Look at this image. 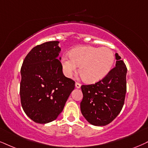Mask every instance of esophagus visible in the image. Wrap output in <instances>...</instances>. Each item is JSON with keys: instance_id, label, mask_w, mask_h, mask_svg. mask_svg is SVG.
Instances as JSON below:
<instances>
[{"instance_id": "1", "label": "esophagus", "mask_w": 148, "mask_h": 148, "mask_svg": "<svg viewBox=\"0 0 148 148\" xmlns=\"http://www.w3.org/2000/svg\"><path fill=\"white\" fill-rule=\"evenodd\" d=\"M75 87L77 88H79L81 87V84L79 82H75Z\"/></svg>"}]
</instances>
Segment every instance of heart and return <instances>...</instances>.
<instances>
[{"mask_svg": "<svg viewBox=\"0 0 148 148\" xmlns=\"http://www.w3.org/2000/svg\"><path fill=\"white\" fill-rule=\"evenodd\" d=\"M114 61V53L107 47H77L62 58L64 72L71 77L80 65V74L86 81L95 82L110 72Z\"/></svg>", "mask_w": 148, "mask_h": 148, "instance_id": "heart-1", "label": "heart"}]
</instances>
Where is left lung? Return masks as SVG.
I'll list each match as a JSON object with an SVG mask.
<instances>
[{"label":"left lung","instance_id":"8db88e82","mask_svg":"<svg viewBox=\"0 0 148 148\" xmlns=\"http://www.w3.org/2000/svg\"><path fill=\"white\" fill-rule=\"evenodd\" d=\"M116 66L103 79L88 85H82V114L90 124L102 126L115 119L124 104L126 93L127 68L118 53Z\"/></svg>","mask_w":148,"mask_h":148}]
</instances>
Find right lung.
Masks as SVG:
<instances>
[{
	"label": "right lung",
	"instance_id": "right-lung-1",
	"mask_svg": "<svg viewBox=\"0 0 148 148\" xmlns=\"http://www.w3.org/2000/svg\"><path fill=\"white\" fill-rule=\"evenodd\" d=\"M58 41L34 47L21 67L20 95L25 114L38 123L57 119L75 88L74 80L65 77L58 59Z\"/></svg>",
	"mask_w": 148,
	"mask_h": 148
}]
</instances>
